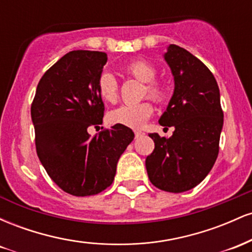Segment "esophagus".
<instances>
[{"mask_svg": "<svg viewBox=\"0 0 252 252\" xmlns=\"http://www.w3.org/2000/svg\"><path fill=\"white\" fill-rule=\"evenodd\" d=\"M142 135H143L142 131H138V130H136V131H135V137H136V138L141 137V136H142Z\"/></svg>", "mask_w": 252, "mask_h": 252, "instance_id": "obj_1", "label": "esophagus"}]
</instances>
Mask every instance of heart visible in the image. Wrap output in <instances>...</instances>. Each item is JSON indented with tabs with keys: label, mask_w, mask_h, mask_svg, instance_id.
Wrapping results in <instances>:
<instances>
[{
	"label": "heart",
	"mask_w": 252,
	"mask_h": 252,
	"mask_svg": "<svg viewBox=\"0 0 252 252\" xmlns=\"http://www.w3.org/2000/svg\"><path fill=\"white\" fill-rule=\"evenodd\" d=\"M123 71L126 74L143 83L142 96H148L156 103H162L166 99L167 86L161 80L155 79L158 70L153 63L144 59H136L126 63ZM98 94L104 102L116 103L120 96V85L114 74L103 72L97 80ZM153 114V105L149 100L140 103L126 104L109 112L108 120L111 124L137 129L142 126Z\"/></svg>",
	"instance_id": "b5f03b06"
}]
</instances>
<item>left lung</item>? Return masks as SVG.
<instances>
[{
  "mask_svg": "<svg viewBox=\"0 0 252 252\" xmlns=\"http://www.w3.org/2000/svg\"><path fill=\"white\" fill-rule=\"evenodd\" d=\"M164 59L175 89L158 123L174 126V131L169 138L149 134L155 148L147 156L146 168L158 189L181 193L200 184L212 169L224 114L218 84L204 63L176 45H169Z\"/></svg>",
  "mask_w": 252,
  "mask_h": 252,
  "instance_id": "obj_1",
  "label": "left lung"
}]
</instances>
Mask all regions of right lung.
<instances>
[{
    "mask_svg": "<svg viewBox=\"0 0 252 252\" xmlns=\"http://www.w3.org/2000/svg\"><path fill=\"white\" fill-rule=\"evenodd\" d=\"M106 60L104 52H68L41 77L31 106L39 160L52 180L74 196L108 189L118 158L135 136L117 124L94 137L88 132L103 122L97 80Z\"/></svg>",
    "mask_w": 252,
    "mask_h": 252,
    "instance_id": "right-lung-1",
    "label": "right lung"
}]
</instances>
